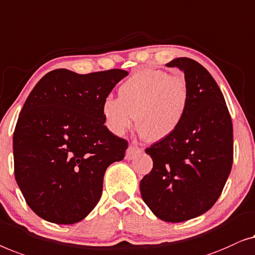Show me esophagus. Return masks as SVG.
<instances>
[{
    "label": "esophagus",
    "instance_id": "obj_1",
    "mask_svg": "<svg viewBox=\"0 0 255 255\" xmlns=\"http://www.w3.org/2000/svg\"><path fill=\"white\" fill-rule=\"evenodd\" d=\"M141 151H142V148H139V146L135 145V144H130L128 146V149L126 151V159H128V160L132 159L136 156V153H138Z\"/></svg>",
    "mask_w": 255,
    "mask_h": 255
}]
</instances>
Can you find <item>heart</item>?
I'll list each match as a JSON object with an SVG mask.
<instances>
[{
    "instance_id": "b5f03b06",
    "label": "heart",
    "mask_w": 255,
    "mask_h": 255,
    "mask_svg": "<svg viewBox=\"0 0 255 255\" xmlns=\"http://www.w3.org/2000/svg\"><path fill=\"white\" fill-rule=\"evenodd\" d=\"M118 98L106 97L103 116L106 126L123 135L135 124L153 141L163 139L177 130L187 114L191 91L182 74L163 70H142L125 81Z\"/></svg>"
}]
</instances>
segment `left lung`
<instances>
[{
  "mask_svg": "<svg viewBox=\"0 0 255 255\" xmlns=\"http://www.w3.org/2000/svg\"><path fill=\"white\" fill-rule=\"evenodd\" d=\"M166 66L184 71L191 102L177 130L145 149L153 166L139 189L157 217L178 223L204 214L220 198L234 162V127L223 93L206 68L188 57Z\"/></svg>",
  "mask_w": 255,
  "mask_h": 255,
  "instance_id": "8db88e82",
  "label": "left lung"
}]
</instances>
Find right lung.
I'll return each mask as SVG.
<instances>
[{
    "instance_id": "add662e5",
    "label": "right lung",
    "mask_w": 255,
    "mask_h": 255,
    "mask_svg": "<svg viewBox=\"0 0 255 255\" xmlns=\"http://www.w3.org/2000/svg\"><path fill=\"white\" fill-rule=\"evenodd\" d=\"M127 75L55 69L28 95L13 131V164L24 199L39 217L74 224L99 202L106 168L128 148L104 125L103 102Z\"/></svg>"
}]
</instances>
